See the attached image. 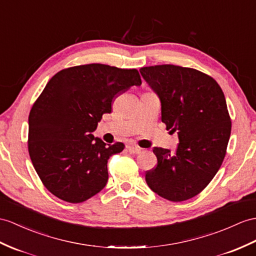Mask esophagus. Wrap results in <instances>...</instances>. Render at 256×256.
<instances>
[{
    "mask_svg": "<svg viewBox=\"0 0 256 256\" xmlns=\"http://www.w3.org/2000/svg\"><path fill=\"white\" fill-rule=\"evenodd\" d=\"M126 148H127V150H128V151H129L130 153L136 154V153H139V152L141 151V148H140L138 146H136V144H134V143H127Z\"/></svg>",
    "mask_w": 256,
    "mask_h": 256,
    "instance_id": "obj_1",
    "label": "esophagus"
}]
</instances>
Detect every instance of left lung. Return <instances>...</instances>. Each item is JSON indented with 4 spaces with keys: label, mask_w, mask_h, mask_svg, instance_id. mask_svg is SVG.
Returning <instances> with one entry per match:
<instances>
[{
    "label": "left lung",
    "mask_w": 256,
    "mask_h": 256,
    "mask_svg": "<svg viewBox=\"0 0 256 256\" xmlns=\"http://www.w3.org/2000/svg\"><path fill=\"white\" fill-rule=\"evenodd\" d=\"M140 72L160 98L162 122L179 138L174 154L154 148L158 165L146 182L162 198L186 201L210 182L226 155L232 120L225 96L213 78L193 68L156 65Z\"/></svg>",
    "instance_id": "left-lung-1"
}]
</instances>
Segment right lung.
Masks as SVG:
<instances>
[{
	"label": "right lung",
	"mask_w": 256,
	"mask_h": 256,
	"mask_svg": "<svg viewBox=\"0 0 256 256\" xmlns=\"http://www.w3.org/2000/svg\"><path fill=\"white\" fill-rule=\"evenodd\" d=\"M140 84L136 70L103 64L66 68L50 79L30 110L28 150L52 194L81 203L106 186L108 160L124 146H106L92 132L112 112L113 98Z\"/></svg>",
	"instance_id": "obj_1"
}]
</instances>
